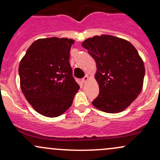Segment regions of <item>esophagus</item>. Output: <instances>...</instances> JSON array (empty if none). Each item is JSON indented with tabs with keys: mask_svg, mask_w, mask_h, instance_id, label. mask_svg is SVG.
<instances>
[{
	"mask_svg": "<svg viewBox=\"0 0 160 160\" xmlns=\"http://www.w3.org/2000/svg\"><path fill=\"white\" fill-rule=\"evenodd\" d=\"M89 76H88V75H86V76L82 79V82H83V83H85V82H86L88 80H89Z\"/></svg>",
	"mask_w": 160,
	"mask_h": 160,
	"instance_id": "obj_1",
	"label": "esophagus"
}]
</instances>
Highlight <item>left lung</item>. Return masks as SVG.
<instances>
[{
	"mask_svg": "<svg viewBox=\"0 0 160 160\" xmlns=\"http://www.w3.org/2000/svg\"><path fill=\"white\" fill-rule=\"evenodd\" d=\"M82 46L96 63L99 94L93 106L106 113L124 111L142 90L145 68L137 49L128 40L108 34L88 38Z\"/></svg>",
	"mask_w": 160,
	"mask_h": 160,
	"instance_id": "obj_1",
	"label": "left lung"
}]
</instances>
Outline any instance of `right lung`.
<instances>
[{"instance_id": "right-lung-1", "label": "right lung", "mask_w": 160, "mask_h": 160, "mask_svg": "<svg viewBox=\"0 0 160 160\" xmlns=\"http://www.w3.org/2000/svg\"><path fill=\"white\" fill-rule=\"evenodd\" d=\"M74 43V40L66 38L38 39L20 62V87L28 103L41 115H62L80 89L69 63Z\"/></svg>"}]
</instances>
